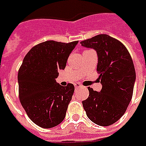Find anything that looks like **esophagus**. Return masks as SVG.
<instances>
[{"mask_svg": "<svg viewBox=\"0 0 146 146\" xmlns=\"http://www.w3.org/2000/svg\"><path fill=\"white\" fill-rule=\"evenodd\" d=\"M75 88H83V85H81L80 84L76 83V84H75Z\"/></svg>", "mask_w": 146, "mask_h": 146, "instance_id": "obj_1", "label": "esophagus"}]
</instances>
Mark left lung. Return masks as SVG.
Returning <instances> with one entry per match:
<instances>
[{
  "instance_id": "1",
  "label": "left lung",
  "mask_w": 146,
  "mask_h": 146,
  "mask_svg": "<svg viewBox=\"0 0 146 146\" xmlns=\"http://www.w3.org/2000/svg\"><path fill=\"white\" fill-rule=\"evenodd\" d=\"M80 44L97 51V72L102 84L100 92L88 88L89 96L82 102L83 107L92 122L110 126L124 114L131 100L136 78L131 56L121 42L107 34H99Z\"/></svg>"
}]
</instances>
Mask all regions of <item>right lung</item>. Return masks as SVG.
Listing matches in <instances>:
<instances>
[{
	"instance_id": "1",
	"label": "right lung",
	"mask_w": 146,
	"mask_h": 146,
	"mask_svg": "<svg viewBox=\"0 0 146 146\" xmlns=\"http://www.w3.org/2000/svg\"><path fill=\"white\" fill-rule=\"evenodd\" d=\"M78 40L42 42L26 54L18 73L19 96L27 116L43 128H51L63 120L74 86L58 84V70H64Z\"/></svg>"
}]
</instances>
